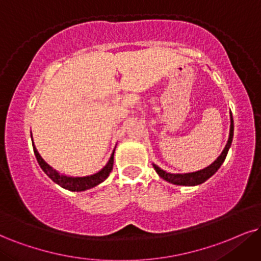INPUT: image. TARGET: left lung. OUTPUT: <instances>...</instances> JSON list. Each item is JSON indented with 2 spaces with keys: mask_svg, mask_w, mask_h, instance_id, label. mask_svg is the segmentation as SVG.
Masks as SVG:
<instances>
[{
  "mask_svg": "<svg viewBox=\"0 0 261 261\" xmlns=\"http://www.w3.org/2000/svg\"><path fill=\"white\" fill-rule=\"evenodd\" d=\"M230 134H229V140H227L226 145H225L223 152L220 153V156L218 157L217 160L214 161L212 165H209L205 168L197 170V172H192V173H184V174H173V173H168L166 170L161 169L159 166H156L155 163H152L153 168L157 172L161 178L165 179L166 181L170 182V184L174 185H182V186H195V185H199L202 182H204L205 180H208L212 175L215 174L218 169L220 168V166L223 165V162L226 159L227 152H229V149L231 146V143H232V138H233V118L232 115H230Z\"/></svg>",
  "mask_w": 261,
  "mask_h": 261,
  "instance_id": "left-lung-1",
  "label": "left lung"
}]
</instances>
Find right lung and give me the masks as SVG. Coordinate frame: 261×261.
<instances>
[{"label":"right lung","mask_w":261,"mask_h":261,"mask_svg":"<svg viewBox=\"0 0 261 261\" xmlns=\"http://www.w3.org/2000/svg\"><path fill=\"white\" fill-rule=\"evenodd\" d=\"M31 139H32V136H31ZM34 152H35V156H36L37 159V162L40 167L42 168L46 174L49 176L50 179L53 180L56 184H58L59 186H62L63 189H66L69 190V191H86V190H89V189H93L95 188L96 185L101 184L104 180L108 178L109 174L111 173L112 170V167H114V153H115V150L114 152L111 153V157L110 160H109V162L106 163V166L104 168H101L99 170L98 173H95V174H92V175H87V176H69V175H65V174H62V173H59L58 170H56L53 168V167H50L48 163L42 159L40 153H38V151L36 150V147L34 145Z\"/></svg>","instance_id":"obj_1"}]
</instances>
